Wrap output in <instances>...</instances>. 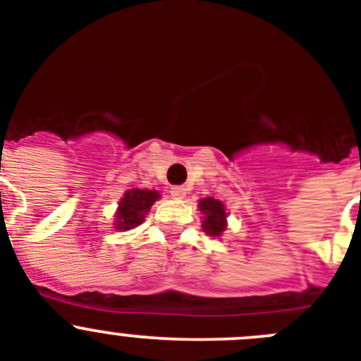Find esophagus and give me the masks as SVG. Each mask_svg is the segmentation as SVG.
Returning <instances> with one entry per match:
<instances>
[{"label": "esophagus", "instance_id": "obj_1", "mask_svg": "<svg viewBox=\"0 0 361 361\" xmlns=\"http://www.w3.org/2000/svg\"><path fill=\"white\" fill-rule=\"evenodd\" d=\"M171 196L176 197V200H181V197L187 196V188L180 187V185H178V187H173L171 188Z\"/></svg>", "mask_w": 361, "mask_h": 361}]
</instances>
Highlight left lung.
<instances>
[{
  "instance_id": "left-lung-1",
  "label": "left lung",
  "mask_w": 361,
  "mask_h": 361,
  "mask_svg": "<svg viewBox=\"0 0 361 361\" xmlns=\"http://www.w3.org/2000/svg\"><path fill=\"white\" fill-rule=\"evenodd\" d=\"M200 210L204 214L203 230L209 235H221L226 228V212L223 203L214 197H204L200 201Z\"/></svg>"
}]
</instances>
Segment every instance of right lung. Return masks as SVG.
I'll return each mask as SVG.
<instances>
[{
	"mask_svg": "<svg viewBox=\"0 0 361 361\" xmlns=\"http://www.w3.org/2000/svg\"><path fill=\"white\" fill-rule=\"evenodd\" d=\"M160 197L157 190H142V188H133L128 190L120 201L118 212H116L115 228L131 230L138 226L144 221L145 214L152 207V203Z\"/></svg>",
	"mask_w": 361,
	"mask_h": 361,
	"instance_id": "right-lung-1",
	"label": "right lung"
}]
</instances>
